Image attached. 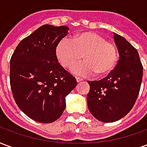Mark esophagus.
<instances>
[{"mask_svg": "<svg viewBox=\"0 0 147 147\" xmlns=\"http://www.w3.org/2000/svg\"><path fill=\"white\" fill-rule=\"evenodd\" d=\"M76 82L77 83H80V82H82L83 81V79L82 78H80V77H76Z\"/></svg>", "mask_w": 147, "mask_h": 147, "instance_id": "obj_1", "label": "esophagus"}]
</instances>
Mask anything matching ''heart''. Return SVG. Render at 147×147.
<instances>
[{
  "instance_id": "1",
  "label": "heart",
  "mask_w": 147,
  "mask_h": 147,
  "mask_svg": "<svg viewBox=\"0 0 147 147\" xmlns=\"http://www.w3.org/2000/svg\"><path fill=\"white\" fill-rule=\"evenodd\" d=\"M56 56L60 64L69 68L83 57L85 61L75 64L71 72L80 76L97 73L105 76L116 67L118 53L116 46L99 34L83 32L73 39L63 38L56 46Z\"/></svg>"
}]
</instances>
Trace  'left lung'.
I'll return each instance as SVG.
<instances>
[{"label":"left lung","mask_w":147,"mask_h":147,"mask_svg":"<svg viewBox=\"0 0 147 147\" xmlns=\"http://www.w3.org/2000/svg\"><path fill=\"white\" fill-rule=\"evenodd\" d=\"M119 61L104 79L88 81L87 105L93 117L104 123L120 120L129 113L139 95L142 65L136 49L123 37L113 32Z\"/></svg>","instance_id":"1"}]
</instances>
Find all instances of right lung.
<instances>
[{
  "mask_svg": "<svg viewBox=\"0 0 147 147\" xmlns=\"http://www.w3.org/2000/svg\"><path fill=\"white\" fill-rule=\"evenodd\" d=\"M66 26L45 24L21 41L10 61V84L18 107L39 123H52L66 107L65 98L77 82L58 63L56 46Z\"/></svg>",
  "mask_w": 147,
  "mask_h": 147,
  "instance_id": "1",
  "label": "right lung"
}]
</instances>
